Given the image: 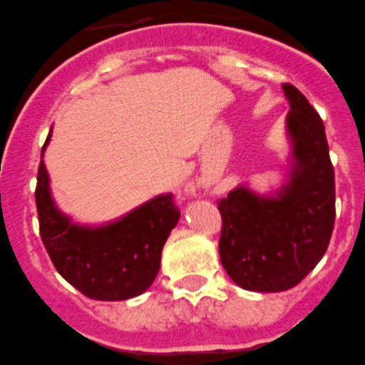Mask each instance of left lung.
<instances>
[{"mask_svg": "<svg viewBox=\"0 0 365 365\" xmlns=\"http://www.w3.org/2000/svg\"><path fill=\"white\" fill-rule=\"evenodd\" d=\"M285 178L271 192L240 183L219 201V257L233 284L253 292L296 287L319 264L335 221V176L319 114L292 85Z\"/></svg>", "mask_w": 365, "mask_h": 365, "instance_id": "8db88e82", "label": "left lung"}]
</instances>
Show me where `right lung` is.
<instances>
[{"label":"right lung","mask_w":365,"mask_h":365,"mask_svg":"<svg viewBox=\"0 0 365 365\" xmlns=\"http://www.w3.org/2000/svg\"><path fill=\"white\" fill-rule=\"evenodd\" d=\"M42 146L35 203L41 237L56 271L81 294L98 302H121L150 289L160 269L164 244L178 225L180 212L164 192L121 217L80 225L53 200Z\"/></svg>","instance_id":"add662e5"}]
</instances>
